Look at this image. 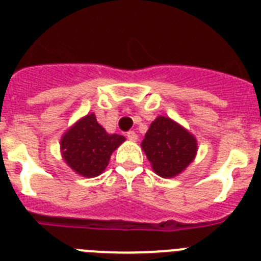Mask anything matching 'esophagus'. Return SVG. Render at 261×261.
Here are the masks:
<instances>
[{"label": "esophagus", "instance_id": "34e87169", "mask_svg": "<svg viewBox=\"0 0 261 261\" xmlns=\"http://www.w3.org/2000/svg\"><path fill=\"white\" fill-rule=\"evenodd\" d=\"M126 137H128V140H130V141H137V135H136L135 130H129V132L126 133Z\"/></svg>", "mask_w": 261, "mask_h": 261}]
</instances>
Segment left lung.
Listing matches in <instances>:
<instances>
[{
    "mask_svg": "<svg viewBox=\"0 0 261 261\" xmlns=\"http://www.w3.org/2000/svg\"><path fill=\"white\" fill-rule=\"evenodd\" d=\"M141 146L155 174L162 177L180 174L197 151L195 137L165 116H158L150 124Z\"/></svg>",
    "mask_w": 261,
    "mask_h": 261,
    "instance_id": "8db88e82",
    "label": "left lung"
}]
</instances>
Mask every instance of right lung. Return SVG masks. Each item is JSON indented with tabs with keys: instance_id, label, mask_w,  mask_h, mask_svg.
Listing matches in <instances>:
<instances>
[{
	"instance_id": "1",
	"label": "right lung",
	"mask_w": 261,
	"mask_h": 261,
	"mask_svg": "<svg viewBox=\"0 0 261 261\" xmlns=\"http://www.w3.org/2000/svg\"><path fill=\"white\" fill-rule=\"evenodd\" d=\"M125 137L108 135L99 125L94 114L81 119L61 140L64 159L77 174L94 177L102 174L108 166L111 154Z\"/></svg>"
}]
</instances>
